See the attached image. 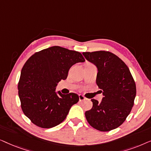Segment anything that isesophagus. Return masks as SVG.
Here are the masks:
<instances>
[{
  "instance_id": "obj_1",
  "label": "esophagus",
  "mask_w": 151,
  "mask_h": 151,
  "mask_svg": "<svg viewBox=\"0 0 151 151\" xmlns=\"http://www.w3.org/2000/svg\"><path fill=\"white\" fill-rule=\"evenodd\" d=\"M86 98H84V97L82 96V95H79V100L80 102H82V101L85 100Z\"/></svg>"
}]
</instances>
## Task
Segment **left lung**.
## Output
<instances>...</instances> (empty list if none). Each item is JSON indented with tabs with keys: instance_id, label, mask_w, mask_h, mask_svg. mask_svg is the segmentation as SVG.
<instances>
[{
	"instance_id": "obj_1",
	"label": "left lung",
	"mask_w": 151,
	"mask_h": 151,
	"mask_svg": "<svg viewBox=\"0 0 151 151\" xmlns=\"http://www.w3.org/2000/svg\"><path fill=\"white\" fill-rule=\"evenodd\" d=\"M98 68L96 84L102 90V101L92 99L93 107L85 112L88 124L98 131H109L125 121L133 106L136 86L129 67L109 51L83 52Z\"/></svg>"
}]
</instances>
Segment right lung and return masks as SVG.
<instances>
[{
	"label": "right lung",
	"instance_id": "1",
	"mask_svg": "<svg viewBox=\"0 0 151 151\" xmlns=\"http://www.w3.org/2000/svg\"><path fill=\"white\" fill-rule=\"evenodd\" d=\"M85 61L78 51L53 46L35 53L21 70L18 89L24 114L35 125L49 129L65 120L79 101L74 93L55 92L58 83L67 79L70 68Z\"/></svg>",
	"mask_w": 151,
	"mask_h": 151
}]
</instances>
